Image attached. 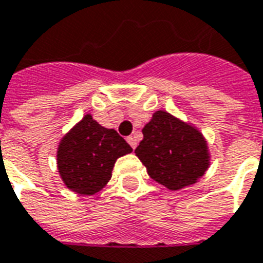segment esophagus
Here are the masks:
<instances>
[{"label": "esophagus", "mask_w": 263, "mask_h": 263, "mask_svg": "<svg viewBox=\"0 0 263 263\" xmlns=\"http://www.w3.org/2000/svg\"><path fill=\"white\" fill-rule=\"evenodd\" d=\"M127 142H129L132 148H136V146H137V138H136V136H129V137H127Z\"/></svg>", "instance_id": "esophagus-1"}]
</instances>
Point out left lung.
<instances>
[{"label": "left lung", "mask_w": 263, "mask_h": 263, "mask_svg": "<svg viewBox=\"0 0 263 263\" xmlns=\"http://www.w3.org/2000/svg\"><path fill=\"white\" fill-rule=\"evenodd\" d=\"M136 155L152 180L172 191L197 182L210 166L207 141L189 123L166 111H156L142 129Z\"/></svg>", "instance_id": "left-lung-1"}]
</instances>
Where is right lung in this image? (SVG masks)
<instances>
[{"mask_svg": "<svg viewBox=\"0 0 263 263\" xmlns=\"http://www.w3.org/2000/svg\"><path fill=\"white\" fill-rule=\"evenodd\" d=\"M132 151L117 130L103 127L86 114L59 144V174L70 191L90 196L111 180L118 158Z\"/></svg>", "mask_w": 263, "mask_h": 263, "instance_id": "1", "label": "right lung"}]
</instances>
